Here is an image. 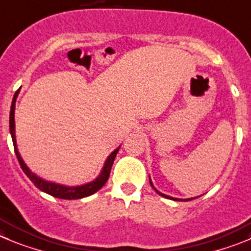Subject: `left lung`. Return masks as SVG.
<instances>
[{"instance_id": "1", "label": "left lung", "mask_w": 251, "mask_h": 251, "mask_svg": "<svg viewBox=\"0 0 251 251\" xmlns=\"http://www.w3.org/2000/svg\"><path fill=\"white\" fill-rule=\"evenodd\" d=\"M150 183H151L152 188H153V189H154V191L157 192V193H158V194H160V196L165 197V198H170V200H173V201H178V200H177V198H172V197H170V196H166V194H162V193H161V192H158V191H157V189H156V188H154V187H153V184H152L151 179H150ZM196 198H198V197H196ZM192 200H194V198H188V200H179V201H192Z\"/></svg>"}]
</instances>
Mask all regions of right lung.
Here are the masks:
<instances>
[{
	"mask_svg": "<svg viewBox=\"0 0 251 251\" xmlns=\"http://www.w3.org/2000/svg\"><path fill=\"white\" fill-rule=\"evenodd\" d=\"M18 91L15 94V97H13L12 100V105H11V112H9V132H11V136H12V141H13V147H15V152L16 156H17V160L20 162L21 168L23 170V172L27 175L28 178L32 181V183L37 187L41 191L46 192V193L50 194V196L55 197V198H60V200H80V198H84V197H89L91 194H94L95 192L99 191L102 186L107 182L110 176V171H111L112 163H114L115 157H116V153L119 152V149L115 150L111 154H110L109 157H107L106 162H105L104 168H102L101 173L99 175L95 181L90 182V183L83 184V186H78V187H67V186H62V184H57V183H51V182H47L44 179L39 178L37 177L36 175L30 172L29 168L25 166V163L23 162V160L21 158L20 153H18L17 150V145H16V135H15V106H16V99H17Z\"/></svg>",
	"mask_w": 251,
	"mask_h": 251,
	"instance_id": "1",
	"label": "right lung"
}]
</instances>
